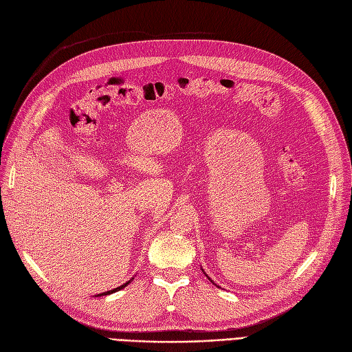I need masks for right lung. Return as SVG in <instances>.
<instances>
[{"instance_id": "1", "label": "right lung", "mask_w": 352, "mask_h": 352, "mask_svg": "<svg viewBox=\"0 0 352 352\" xmlns=\"http://www.w3.org/2000/svg\"><path fill=\"white\" fill-rule=\"evenodd\" d=\"M129 283H126V284H124V285H120V287H118V288H115V289H111V292H107V293H103V294H100V296H107V294H112V293H116V292H119V289H122L124 287H126Z\"/></svg>"}]
</instances>
